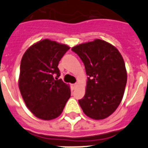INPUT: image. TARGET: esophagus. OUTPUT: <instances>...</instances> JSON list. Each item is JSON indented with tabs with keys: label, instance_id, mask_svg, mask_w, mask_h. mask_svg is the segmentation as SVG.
I'll list each match as a JSON object with an SVG mask.
<instances>
[{
	"label": "esophagus",
	"instance_id": "1",
	"mask_svg": "<svg viewBox=\"0 0 148 148\" xmlns=\"http://www.w3.org/2000/svg\"><path fill=\"white\" fill-rule=\"evenodd\" d=\"M76 87H77V84H72V85H71L72 89H76Z\"/></svg>",
	"mask_w": 148,
	"mask_h": 148
}]
</instances>
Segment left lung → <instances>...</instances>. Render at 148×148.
Listing matches in <instances>:
<instances>
[{
	"instance_id": "1",
	"label": "left lung",
	"mask_w": 148,
	"mask_h": 148,
	"mask_svg": "<svg viewBox=\"0 0 148 148\" xmlns=\"http://www.w3.org/2000/svg\"><path fill=\"white\" fill-rule=\"evenodd\" d=\"M81 59L87 74L85 95L78 102L84 114L102 120L121 102L127 81L126 66L116 47L102 40L82 43L71 49Z\"/></svg>"
}]
</instances>
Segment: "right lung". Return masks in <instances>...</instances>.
I'll use <instances>...</instances> for the list:
<instances>
[{
    "label": "right lung",
    "instance_id": "obj_1",
    "mask_svg": "<svg viewBox=\"0 0 148 148\" xmlns=\"http://www.w3.org/2000/svg\"><path fill=\"white\" fill-rule=\"evenodd\" d=\"M70 47L49 39L34 43L22 56L18 87L26 106L37 117L55 119L71 97L69 86L59 79V61Z\"/></svg>",
    "mask_w": 148,
    "mask_h": 148
}]
</instances>
